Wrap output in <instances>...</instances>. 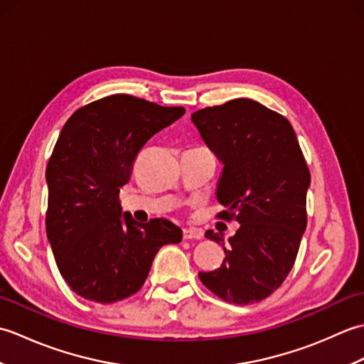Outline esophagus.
<instances>
[{
  "instance_id": "1",
  "label": "esophagus",
  "mask_w": 364,
  "mask_h": 364,
  "mask_svg": "<svg viewBox=\"0 0 364 364\" xmlns=\"http://www.w3.org/2000/svg\"><path fill=\"white\" fill-rule=\"evenodd\" d=\"M183 237L186 239V241H189V239H202L203 233L196 228H186V230H183Z\"/></svg>"
}]
</instances>
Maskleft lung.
I'll use <instances>...</instances> for the list:
<instances>
[{"label": "left lung", "mask_w": 364, "mask_h": 364, "mask_svg": "<svg viewBox=\"0 0 364 364\" xmlns=\"http://www.w3.org/2000/svg\"><path fill=\"white\" fill-rule=\"evenodd\" d=\"M192 122L223 162L218 200L225 210L218 219L241 223L220 267L198 278L228 304H257L280 288L296 262L310 168L289 120L253 100L203 107ZM205 236L223 245L213 230Z\"/></svg>", "instance_id": "left-lung-1"}]
</instances>
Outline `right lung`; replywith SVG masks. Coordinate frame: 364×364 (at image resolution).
<instances>
[{
	"label": "right lung",
	"instance_id": "add662e5",
	"mask_svg": "<svg viewBox=\"0 0 364 364\" xmlns=\"http://www.w3.org/2000/svg\"><path fill=\"white\" fill-rule=\"evenodd\" d=\"M186 109L128 94L100 98L65 122L46 166V236L60 275L80 297L114 304L133 296L166 244L181 228L167 219H122L120 188L139 151Z\"/></svg>",
	"mask_w": 364,
	"mask_h": 364
}]
</instances>
